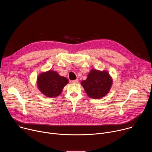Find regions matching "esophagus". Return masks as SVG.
Listing matches in <instances>:
<instances>
[{
	"instance_id": "obj_1",
	"label": "esophagus",
	"mask_w": 152,
	"mask_h": 152,
	"mask_svg": "<svg viewBox=\"0 0 152 152\" xmlns=\"http://www.w3.org/2000/svg\"><path fill=\"white\" fill-rule=\"evenodd\" d=\"M78 82H79L78 79H76V80H74L72 81V82L74 83H78Z\"/></svg>"
}]
</instances>
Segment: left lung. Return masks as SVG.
<instances>
[{
    "label": "left lung",
    "mask_w": 152,
    "mask_h": 152,
    "mask_svg": "<svg viewBox=\"0 0 152 152\" xmlns=\"http://www.w3.org/2000/svg\"><path fill=\"white\" fill-rule=\"evenodd\" d=\"M113 84L111 76L107 71L92 69L86 80L81 82L85 93L93 99H100L109 93Z\"/></svg>",
    "instance_id": "8db88e82"
}]
</instances>
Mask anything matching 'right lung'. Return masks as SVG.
<instances>
[{
	"label": "right lung",
	"instance_id": "add662e5",
	"mask_svg": "<svg viewBox=\"0 0 152 152\" xmlns=\"http://www.w3.org/2000/svg\"><path fill=\"white\" fill-rule=\"evenodd\" d=\"M37 82L39 90L43 94L53 98L61 94L65 85L69 83V80L50 70L39 74Z\"/></svg>",
	"mask_w": 152,
	"mask_h": 152
}]
</instances>
